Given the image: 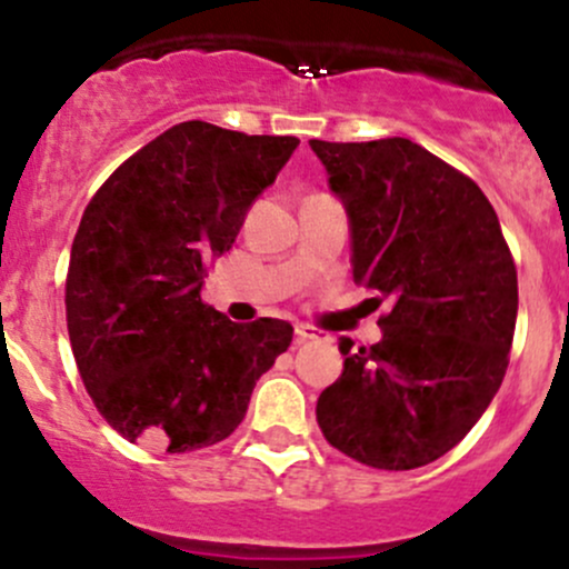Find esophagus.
Wrapping results in <instances>:
<instances>
[{
	"label": "esophagus",
	"instance_id": "esophagus-1",
	"mask_svg": "<svg viewBox=\"0 0 569 569\" xmlns=\"http://www.w3.org/2000/svg\"><path fill=\"white\" fill-rule=\"evenodd\" d=\"M295 338H297V343H306V341H319V338H327L325 332H319L317 327H311V325H297L295 327Z\"/></svg>",
	"mask_w": 569,
	"mask_h": 569
}]
</instances>
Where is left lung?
Returning <instances> with one entry per match:
<instances>
[{"instance_id":"8db88e82","label":"left lung","mask_w":569,"mask_h":569,"mask_svg":"<svg viewBox=\"0 0 569 569\" xmlns=\"http://www.w3.org/2000/svg\"><path fill=\"white\" fill-rule=\"evenodd\" d=\"M349 220L352 278L391 302L375 347L343 338L317 401L327 443L382 470L455 449L509 366L518 272L496 209L468 176L405 137L308 142Z\"/></svg>"}]
</instances>
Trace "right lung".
Segmentation results:
<instances>
[{
    "mask_svg": "<svg viewBox=\"0 0 569 569\" xmlns=\"http://www.w3.org/2000/svg\"><path fill=\"white\" fill-rule=\"evenodd\" d=\"M297 146L187 120L126 159L84 209L66 280L68 336L90 399L129 443L170 455L220 443L289 349V321L239 325L200 291Z\"/></svg>",
    "mask_w": 569,
    "mask_h": 569,
    "instance_id": "add662e5",
    "label": "right lung"
}]
</instances>
